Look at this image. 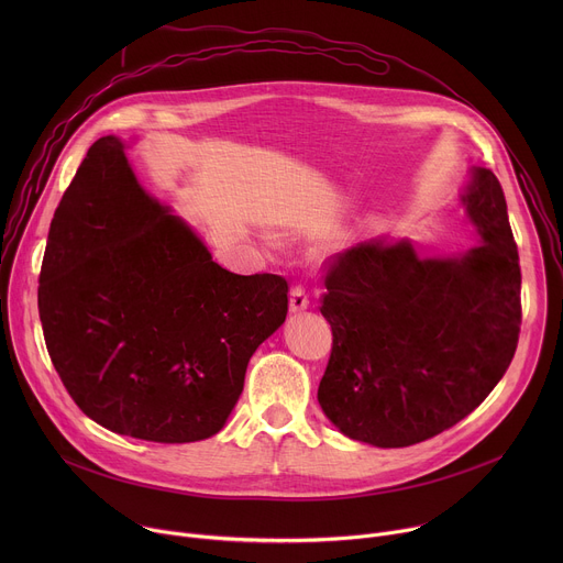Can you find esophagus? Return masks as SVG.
I'll use <instances>...</instances> for the list:
<instances>
[{"instance_id": "34e87169", "label": "esophagus", "mask_w": 563, "mask_h": 563, "mask_svg": "<svg viewBox=\"0 0 563 563\" xmlns=\"http://www.w3.org/2000/svg\"><path fill=\"white\" fill-rule=\"evenodd\" d=\"M309 307V296L307 289L302 285H294L291 294H289V309L291 311H302Z\"/></svg>"}]
</instances>
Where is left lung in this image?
Here are the masks:
<instances>
[{
    "instance_id": "8db88e82",
    "label": "left lung",
    "mask_w": 563,
    "mask_h": 563,
    "mask_svg": "<svg viewBox=\"0 0 563 563\" xmlns=\"http://www.w3.org/2000/svg\"><path fill=\"white\" fill-rule=\"evenodd\" d=\"M461 205L484 245L459 258L372 240L325 263L320 313L334 339L318 404L354 441L408 448L441 434L515 356L521 267L497 176L472 169Z\"/></svg>"
}]
</instances>
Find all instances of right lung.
Listing matches in <instances>:
<instances>
[{
  "instance_id": "1",
  "label": "right lung",
  "mask_w": 563,
  "mask_h": 563,
  "mask_svg": "<svg viewBox=\"0 0 563 563\" xmlns=\"http://www.w3.org/2000/svg\"><path fill=\"white\" fill-rule=\"evenodd\" d=\"M287 280L211 261L187 222L100 137L51 220L37 307L48 356L89 419L155 443L213 437L252 354L287 316Z\"/></svg>"
}]
</instances>
